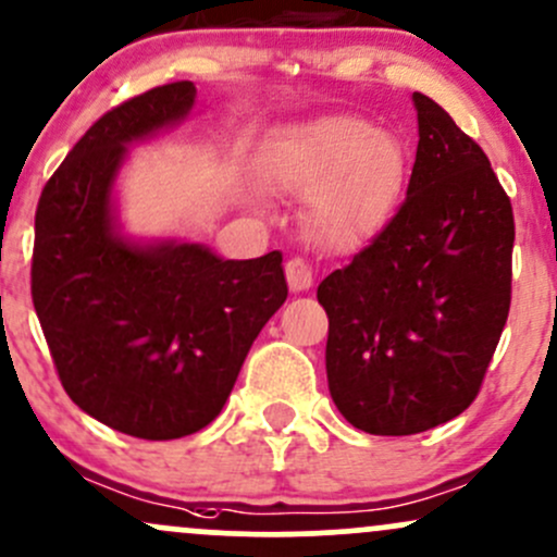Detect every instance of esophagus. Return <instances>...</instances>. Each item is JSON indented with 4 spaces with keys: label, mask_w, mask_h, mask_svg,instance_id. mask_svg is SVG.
Instances as JSON below:
<instances>
[{
    "label": "esophagus",
    "mask_w": 557,
    "mask_h": 557,
    "mask_svg": "<svg viewBox=\"0 0 557 557\" xmlns=\"http://www.w3.org/2000/svg\"><path fill=\"white\" fill-rule=\"evenodd\" d=\"M285 277H288L293 293H304L314 285V272H311V267L304 259H298V256L285 264Z\"/></svg>",
    "instance_id": "34e87169"
}]
</instances>
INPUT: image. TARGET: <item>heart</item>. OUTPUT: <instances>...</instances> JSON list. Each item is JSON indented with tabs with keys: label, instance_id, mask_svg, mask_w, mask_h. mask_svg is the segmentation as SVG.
Returning a JSON list of instances; mask_svg holds the SVG:
<instances>
[{
	"label": "heart",
	"instance_id": "1",
	"mask_svg": "<svg viewBox=\"0 0 557 557\" xmlns=\"http://www.w3.org/2000/svg\"><path fill=\"white\" fill-rule=\"evenodd\" d=\"M267 161L280 187L311 200V227L335 248L375 237L407 185L401 139L354 113H327L280 129Z\"/></svg>",
	"mask_w": 557,
	"mask_h": 557
}]
</instances>
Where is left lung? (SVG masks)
<instances>
[{"instance_id":"left-lung-1","label":"left lung","mask_w":557,"mask_h":557,"mask_svg":"<svg viewBox=\"0 0 557 557\" xmlns=\"http://www.w3.org/2000/svg\"><path fill=\"white\" fill-rule=\"evenodd\" d=\"M407 198L351 264L317 288L335 407L372 436H409L466 412L507 322L510 198L484 150L414 91Z\"/></svg>"}]
</instances>
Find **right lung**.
Returning <instances> with one entry per match:
<instances>
[{"mask_svg":"<svg viewBox=\"0 0 557 557\" xmlns=\"http://www.w3.org/2000/svg\"><path fill=\"white\" fill-rule=\"evenodd\" d=\"M195 84L108 110L41 189L30 296L65 394L126 436L166 442L222 412L248 348L288 298L283 253L222 259L180 237H132L115 182L132 145L182 124Z\"/></svg>","mask_w":557,"mask_h":557,"instance_id":"obj_1","label":"right lung"}]
</instances>
